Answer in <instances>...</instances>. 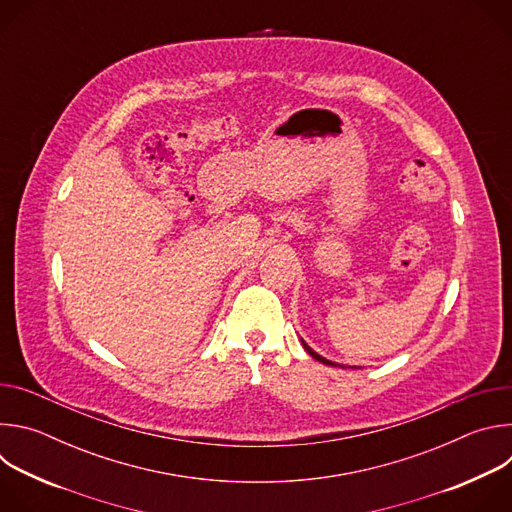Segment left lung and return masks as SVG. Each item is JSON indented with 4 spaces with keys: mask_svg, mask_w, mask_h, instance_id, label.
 I'll return each instance as SVG.
<instances>
[{
    "mask_svg": "<svg viewBox=\"0 0 512 512\" xmlns=\"http://www.w3.org/2000/svg\"><path fill=\"white\" fill-rule=\"evenodd\" d=\"M302 342H304V340H302ZM304 348H306V352H308V354H310V356H312V358H316V360H320V362H324V364H334V362H330V360H326V358H324V356H320V354H318V352H314V350H312V348H310V346H308V344H306V342H304Z\"/></svg>",
    "mask_w": 512,
    "mask_h": 512,
    "instance_id": "left-lung-1",
    "label": "left lung"
}]
</instances>
